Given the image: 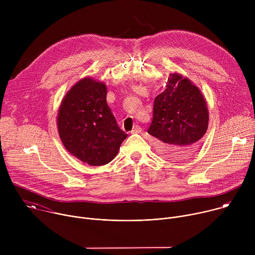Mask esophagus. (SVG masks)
<instances>
[{"label":"esophagus","mask_w":255,"mask_h":255,"mask_svg":"<svg viewBox=\"0 0 255 255\" xmlns=\"http://www.w3.org/2000/svg\"><path fill=\"white\" fill-rule=\"evenodd\" d=\"M141 130H142V128H141L139 125H136V126H134V128L132 129L131 133H132V134H134V133H140Z\"/></svg>","instance_id":"1"}]
</instances>
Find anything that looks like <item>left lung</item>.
<instances>
[{"instance_id": "8db88e82", "label": "left lung", "mask_w": 255, "mask_h": 255, "mask_svg": "<svg viewBox=\"0 0 255 255\" xmlns=\"http://www.w3.org/2000/svg\"><path fill=\"white\" fill-rule=\"evenodd\" d=\"M209 111L200 89L183 75L170 74L165 90L154 99L153 118L147 132L165 158L181 160L198 148L206 134Z\"/></svg>"}]
</instances>
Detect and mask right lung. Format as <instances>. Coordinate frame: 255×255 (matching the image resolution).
I'll use <instances>...</instances> for the list:
<instances>
[{
  "label": "right lung",
  "instance_id": "add662e5",
  "mask_svg": "<svg viewBox=\"0 0 255 255\" xmlns=\"http://www.w3.org/2000/svg\"><path fill=\"white\" fill-rule=\"evenodd\" d=\"M107 86L84 78L63 97L57 113V128L65 149L92 166L112 161L128 136L107 104Z\"/></svg>",
  "mask_w": 255,
  "mask_h": 255
}]
</instances>
